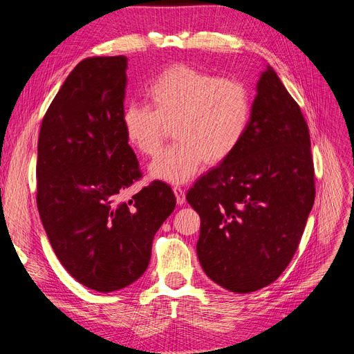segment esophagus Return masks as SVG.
Masks as SVG:
<instances>
[{"label": "esophagus", "instance_id": "obj_1", "mask_svg": "<svg viewBox=\"0 0 354 354\" xmlns=\"http://www.w3.org/2000/svg\"><path fill=\"white\" fill-rule=\"evenodd\" d=\"M173 190H174V195H176V199H177L178 205H183V203L186 202V194H185V190L181 189L180 186H174Z\"/></svg>", "mask_w": 354, "mask_h": 354}]
</instances>
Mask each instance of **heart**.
<instances>
[{"mask_svg":"<svg viewBox=\"0 0 354 354\" xmlns=\"http://www.w3.org/2000/svg\"><path fill=\"white\" fill-rule=\"evenodd\" d=\"M145 95L151 109L128 104L121 124L128 143L149 158L160 152L171 128L176 143L149 168L153 178L168 183H186L203 162L217 165L230 158L251 121V91L242 81L181 63L158 73Z\"/></svg>","mask_w":354,"mask_h":354,"instance_id":"b5f03b06","label":"heart"}]
</instances>
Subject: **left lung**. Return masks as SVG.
Wrapping results in <instances>:
<instances>
[{
    "label": "left lung",
    "instance_id": "left-lung-1",
    "mask_svg": "<svg viewBox=\"0 0 354 354\" xmlns=\"http://www.w3.org/2000/svg\"><path fill=\"white\" fill-rule=\"evenodd\" d=\"M315 194L307 122L267 65L241 145L186 195L201 217L203 272L238 294L274 282L301 241Z\"/></svg>",
    "mask_w": 354,
    "mask_h": 354
}]
</instances>
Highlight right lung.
<instances>
[{
	"label": "right lung",
	"instance_id": "add662e5",
	"mask_svg": "<svg viewBox=\"0 0 354 354\" xmlns=\"http://www.w3.org/2000/svg\"><path fill=\"white\" fill-rule=\"evenodd\" d=\"M127 57L80 62L42 120L37 205L53 251L80 283L112 292L136 282L151 261L152 241L176 208L153 181L128 201L142 177L121 124Z\"/></svg>",
	"mask_w": 354,
	"mask_h": 354
}]
</instances>
